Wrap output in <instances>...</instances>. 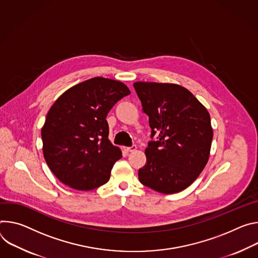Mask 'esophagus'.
I'll return each instance as SVG.
<instances>
[{"label":"esophagus","mask_w":258,"mask_h":258,"mask_svg":"<svg viewBox=\"0 0 258 258\" xmlns=\"http://www.w3.org/2000/svg\"><path fill=\"white\" fill-rule=\"evenodd\" d=\"M136 149H137L136 146H132V147H129V148H125V151H127V152H134V151H136Z\"/></svg>","instance_id":"esophagus-1"}]
</instances>
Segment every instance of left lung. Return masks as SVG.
Segmentation results:
<instances>
[{
	"label": "left lung",
	"mask_w": 258,
	"mask_h": 258,
	"mask_svg": "<svg viewBox=\"0 0 258 258\" xmlns=\"http://www.w3.org/2000/svg\"><path fill=\"white\" fill-rule=\"evenodd\" d=\"M134 89L149 116L153 138L139 181L162 194L189 186L205 168L213 130L210 114L191 92L176 84L135 82Z\"/></svg>",
	"instance_id": "8db88e82"
}]
</instances>
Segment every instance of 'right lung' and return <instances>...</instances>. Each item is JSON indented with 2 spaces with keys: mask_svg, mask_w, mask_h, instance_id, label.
Wrapping results in <instances>:
<instances>
[{
  "mask_svg": "<svg viewBox=\"0 0 258 258\" xmlns=\"http://www.w3.org/2000/svg\"><path fill=\"white\" fill-rule=\"evenodd\" d=\"M130 94L119 81L92 78L61 94L49 109L41 135L45 161L63 184L91 190L106 183L122 152L108 139V111Z\"/></svg>",
  "mask_w": 258,
  "mask_h": 258,
  "instance_id": "right-lung-1",
  "label": "right lung"
}]
</instances>
